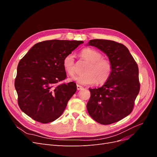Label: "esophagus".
Returning <instances> with one entry per match:
<instances>
[{"instance_id": "esophagus-1", "label": "esophagus", "mask_w": 157, "mask_h": 157, "mask_svg": "<svg viewBox=\"0 0 157 157\" xmlns=\"http://www.w3.org/2000/svg\"><path fill=\"white\" fill-rule=\"evenodd\" d=\"M77 88L78 90H82V89L83 88V87L81 86H80V85H77Z\"/></svg>"}]
</instances>
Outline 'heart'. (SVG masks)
Listing matches in <instances>:
<instances>
[{
	"mask_svg": "<svg viewBox=\"0 0 157 157\" xmlns=\"http://www.w3.org/2000/svg\"><path fill=\"white\" fill-rule=\"evenodd\" d=\"M80 55L85 60L90 62L84 71V75L77 76L72 80L82 85H92L95 83L103 84L110 78L113 73L111 61L101 58L102 55L98 50L87 48L83 49ZM63 67L65 72L70 76H74L76 73L75 59L73 54H69L63 60Z\"/></svg>",
	"mask_w": 157,
	"mask_h": 157,
	"instance_id": "heart-1",
	"label": "heart"
}]
</instances>
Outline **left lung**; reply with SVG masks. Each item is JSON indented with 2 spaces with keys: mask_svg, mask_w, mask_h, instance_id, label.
Masks as SVG:
<instances>
[{
  "mask_svg": "<svg viewBox=\"0 0 157 157\" xmlns=\"http://www.w3.org/2000/svg\"><path fill=\"white\" fill-rule=\"evenodd\" d=\"M88 46L103 52L111 61L113 73L100 88H89L87 110L94 121L107 125L130 115L140 89L139 69L129 50L122 44L103 39L90 40Z\"/></svg>",
  "mask_w": 157,
  "mask_h": 157,
  "instance_id": "1",
  "label": "left lung"
}]
</instances>
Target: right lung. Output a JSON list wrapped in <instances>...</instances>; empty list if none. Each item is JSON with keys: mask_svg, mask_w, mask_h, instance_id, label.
<instances>
[{"mask_svg": "<svg viewBox=\"0 0 157 157\" xmlns=\"http://www.w3.org/2000/svg\"><path fill=\"white\" fill-rule=\"evenodd\" d=\"M83 42L42 41L33 46L20 61L14 83L18 105L33 120L46 124L62 115L77 91L73 82L59 84L67 77L63 60Z\"/></svg>", "mask_w": 157, "mask_h": 157, "instance_id": "right-lung-1", "label": "right lung"}]
</instances>
